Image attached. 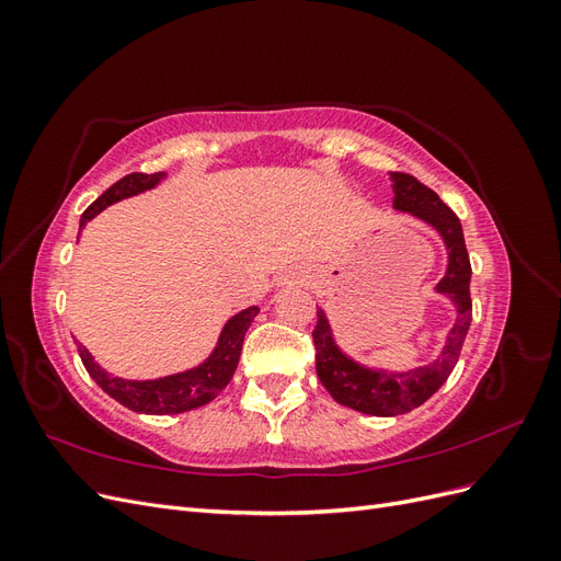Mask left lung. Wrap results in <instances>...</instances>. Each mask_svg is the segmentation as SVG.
I'll return each instance as SVG.
<instances>
[{"label":"left lung","mask_w":561,"mask_h":561,"mask_svg":"<svg viewBox=\"0 0 561 561\" xmlns=\"http://www.w3.org/2000/svg\"><path fill=\"white\" fill-rule=\"evenodd\" d=\"M390 186H393V208L433 227L445 243L447 268L433 290L454 304L456 320L445 336L443 351L433 363L407 371H393L388 367H369L355 360L353 355L339 346L328 313L318 309V322L313 330L318 379L339 404L369 416H398L426 402L456 367L472 320V268L463 241V227L458 222V217L414 175L390 173Z\"/></svg>","instance_id":"1"}]
</instances>
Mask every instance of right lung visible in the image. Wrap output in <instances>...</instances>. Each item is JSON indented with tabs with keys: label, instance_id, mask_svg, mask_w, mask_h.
Listing matches in <instances>:
<instances>
[{
	"label": "right lung",
	"instance_id": "1",
	"mask_svg": "<svg viewBox=\"0 0 561 561\" xmlns=\"http://www.w3.org/2000/svg\"><path fill=\"white\" fill-rule=\"evenodd\" d=\"M161 180H165V173H151V175L130 173L118 182H114L103 196L95 198L91 206L83 210L79 233L95 215L103 213L107 206H112V203L154 190V186L161 184ZM257 313H260V307H248L236 316H231L225 322L222 332L217 336V344L206 360L198 363L196 367L175 371V375L159 377V379L112 377L107 369H103L95 363V358L89 353L87 346L79 344L77 339L75 342H77L83 367H87L93 381L103 388L110 398L122 402L124 407H128V410L138 414H159V416L182 414V412L196 410V407L208 404L219 396V390L231 381L236 367H239L245 332Z\"/></svg>",
	"mask_w": 561,
	"mask_h": 561
}]
</instances>
